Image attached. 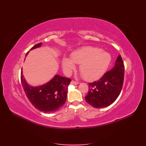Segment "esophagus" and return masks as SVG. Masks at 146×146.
<instances>
[{
  "label": "esophagus",
  "instance_id": "esophagus-1",
  "mask_svg": "<svg viewBox=\"0 0 146 146\" xmlns=\"http://www.w3.org/2000/svg\"><path fill=\"white\" fill-rule=\"evenodd\" d=\"M78 82H76L74 80H72L71 82H70V85H78Z\"/></svg>",
  "mask_w": 146,
  "mask_h": 146
}]
</instances>
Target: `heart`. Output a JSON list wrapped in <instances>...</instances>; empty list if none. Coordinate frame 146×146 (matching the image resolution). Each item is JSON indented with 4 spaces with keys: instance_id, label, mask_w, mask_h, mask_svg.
I'll return each instance as SVG.
<instances>
[{
    "instance_id": "b5f03b06",
    "label": "heart",
    "mask_w": 146,
    "mask_h": 146,
    "mask_svg": "<svg viewBox=\"0 0 146 146\" xmlns=\"http://www.w3.org/2000/svg\"><path fill=\"white\" fill-rule=\"evenodd\" d=\"M70 59L63 60V69L70 72L75 68V64H79V70L86 80H94L105 72L111 61V56L108 52L100 48L85 47L72 53Z\"/></svg>"
}]
</instances>
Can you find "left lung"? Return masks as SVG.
Wrapping results in <instances>:
<instances>
[{
	"label": "left lung",
	"instance_id": "1",
	"mask_svg": "<svg viewBox=\"0 0 146 146\" xmlns=\"http://www.w3.org/2000/svg\"><path fill=\"white\" fill-rule=\"evenodd\" d=\"M124 78V64L119 55L114 68L104 74L98 81L88 83L89 89L85 97L92 107L101 108L112 104L120 94Z\"/></svg>",
	"mask_w": 146,
	"mask_h": 146
}]
</instances>
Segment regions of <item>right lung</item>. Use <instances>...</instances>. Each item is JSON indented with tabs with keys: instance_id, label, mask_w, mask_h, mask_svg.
Returning <instances> with one entry per match:
<instances>
[{
	"instance_id": "obj_1",
	"label": "right lung",
	"mask_w": 146,
	"mask_h": 146,
	"mask_svg": "<svg viewBox=\"0 0 146 146\" xmlns=\"http://www.w3.org/2000/svg\"><path fill=\"white\" fill-rule=\"evenodd\" d=\"M41 44H37L31 48L30 50L39 47ZM21 80L25 93L31 104L39 111L45 113L58 111L62 107L67 98L68 87L71 82V79L56 75L44 85L34 87L30 86L25 82L23 71L21 73Z\"/></svg>"
}]
</instances>
